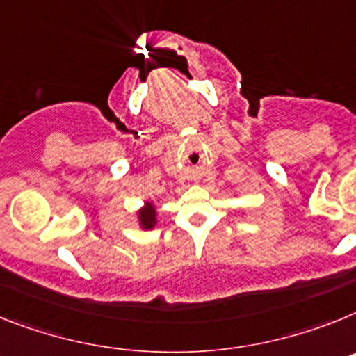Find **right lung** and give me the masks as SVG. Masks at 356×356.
Segmentation results:
<instances>
[{"label": "right lung", "mask_w": 356, "mask_h": 356, "mask_svg": "<svg viewBox=\"0 0 356 356\" xmlns=\"http://www.w3.org/2000/svg\"><path fill=\"white\" fill-rule=\"evenodd\" d=\"M140 222L145 229H152L156 224V211H154L152 204H148V208L141 209L140 211Z\"/></svg>", "instance_id": "right-lung-1"}]
</instances>
